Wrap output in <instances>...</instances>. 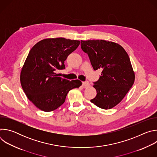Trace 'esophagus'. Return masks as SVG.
Listing matches in <instances>:
<instances>
[{"label": "esophagus", "mask_w": 157, "mask_h": 157, "mask_svg": "<svg viewBox=\"0 0 157 157\" xmlns=\"http://www.w3.org/2000/svg\"><path fill=\"white\" fill-rule=\"evenodd\" d=\"M89 86V82L88 81H84V82H82V86L84 87H87Z\"/></svg>", "instance_id": "esophagus-1"}]
</instances>
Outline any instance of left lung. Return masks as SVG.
<instances>
[{
  "instance_id": "8db88e82",
  "label": "left lung",
  "mask_w": 157,
  "mask_h": 157,
  "mask_svg": "<svg viewBox=\"0 0 157 157\" xmlns=\"http://www.w3.org/2000/svg\"><path fill=\"white\" fill-rule=\"evenodd\" d=\"M94 70L102 69L98 81L94 82L96 96L91 102L103 109L117 105L125 97L135 80L129 56L120 44L97 40L81 41Z\"/></svg>"
}]
</instances>
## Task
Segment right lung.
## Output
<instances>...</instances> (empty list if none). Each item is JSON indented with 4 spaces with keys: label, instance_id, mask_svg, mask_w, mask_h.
I'll return each instance as SVG.
<instances>
[{
    "label": "right lung",
    "instance_id": "obj_1",
    "mask_svg": "<svg viewBox=\"0 0 157 157\" xmlns=\"http://www.w3.org/2000/svg\"><path fill=\"white\" fill-rule=\"evenodd\" d=\"M79 40L64 38L44 39L30 50L20 73V82L28 99L44 112L61 106L71 89L82 82L59 77L64 61L79 45Z\"/></svg>",
    "mask_w": 157,
    "mask_h": 157
}]
</instances>
